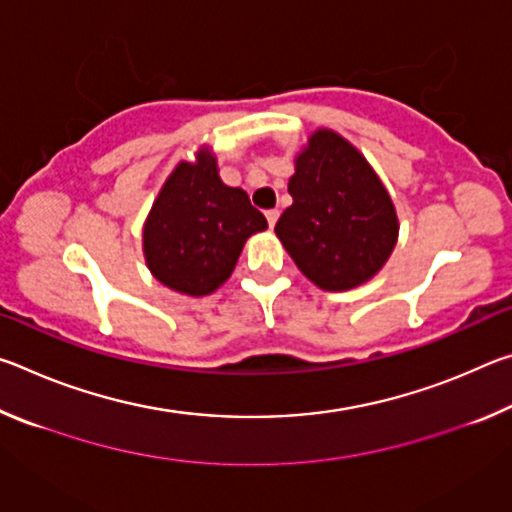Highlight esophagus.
Wrapping results in <instances>:
<instances>
[{"label":"esophagus","mask_w":512,"mask_h":512,"mask_svg":"<svg viewBox=\"0 0 512 512\" xmlns=\"http://www.w3.org/2000/svg\"><path fill=\"white\" fill-rule=\"evenodd\" d=\"M277 216H280V212H277V210H266V221H268V225H271V228H275Z\"/></svg>","instance_id":"obj_1"}]
</instances>
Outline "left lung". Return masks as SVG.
Listing matches in <instances>:
<instances>
[{
    "instance_id": "1",
    "label": "left lung",
    "mask_w": 512,
    "mask_h": 512,
    "mask_svg": "<svg viewBox=\"0 0 512 512\" xmlns=\"http://www.w3.org/2000/svg\"><path fill=\"white\" fill-rule=\"evenodd\" d=\"M293 205L275 235L316 287L348 291L368 282L397 244L395 205L368 160L339 133L320 128L296 158Z\"/></svg>"
}]
</instances>
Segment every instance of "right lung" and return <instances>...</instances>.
I'll return each instance as SVG.
<instances>
[{
  "mask_svg": "<svg viewBox=\"0 0 512 512\" xmlns=\"http://www.w3.org/2000/svg\"><path fill=\"white\" fill-rule=\"evenodd\" d=\"M266 228L244 189L225 185L216 158L201 149L196 162L171 171L146 216V266L164 287L207 296L235 271L246 239Z\"/></svg>",
  "mask_w": 512,
  "mask_h": 512,
  "instance_id": "add662e5",
  "label": "right lung"
}]
</instances>
